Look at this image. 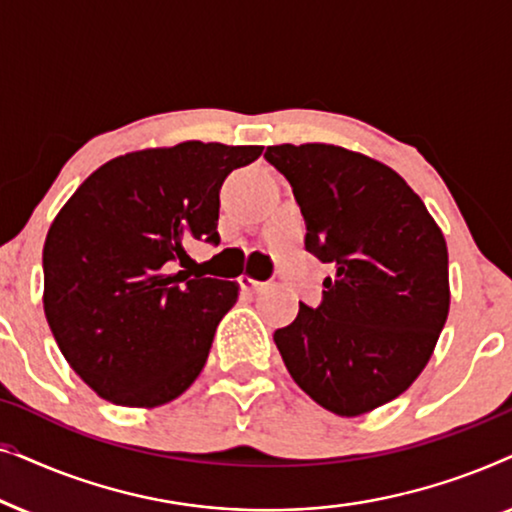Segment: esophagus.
I'll return each instance as SVG.
<instances>
[{"mask_svg":"<svg viewBox=\"0 0 512 512\" xmlns=\"http://www.w3.org/2000/svg\"><path fill=\"white\" fill-rule=\"evenodd\" d=\"M240 286L244 291H258L263 286V282H258V279H254V277H247V275H242L240 277Z\"/></svg>","mask_w":512,"mask_h":512,"instance_id":"1","label":"esophagus"}]
</instances>
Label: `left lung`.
Wrapping results in <instances>:
<instances>
[{"mask_svg": "<svg viewBox=\"0 0 512 512\" xmlns=\"http://www.w3.org/2000/svg\"><path fill=\"white\" fill-rule=\"evenodd\" d=\"M293 188L305 249L331 263L319 307L300 303L275 345L321 408L356 417L401 396L450 312L447 244L422 198L377 160L333 144L268 146Z\"/></svg>", "mask_w": 512, "mask_h": 512, "instance_id": "obj_1", "label": "left lung"}]
</instances>
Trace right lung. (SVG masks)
<instances>
[{
    "label": "right lung",
    "mask_w": 512,
    "mask_h": 512,
    "mask_svg": "<svg viewBox=\"0 0 512 512\" xmlns=\"http://www.w3.org/2000/svg\"><path fill=\"white\" fill-rule=\"evenodd\" d=\"M263 146L184 142L118 156L55 216L44 312L74 373L125 408L184 394L205 366L237 284L179 270L188 244H219V191Z\"/></svg>",
    "instance_id": "right-lung-1"
}]
</instances>
